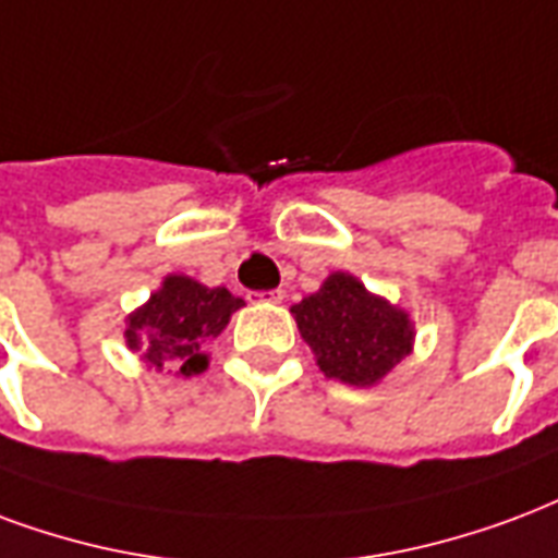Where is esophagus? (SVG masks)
<instances>
[{
  "label": "esophagus",
  "instance_id": "34e87169",
  "mask_svg": "<svg viewBox=\"0 0 558 558\" xmlns=\"http://www.w3.org/2000/svg\"><path fill=\"white\" fill-rule=\"evenodd\" d=\"M254 301H268V304H280V301H283V292H280V290L254 292Z\"/></svg>",
  "mask_w": 558,
  "mask_h": 558
}]
</instances>
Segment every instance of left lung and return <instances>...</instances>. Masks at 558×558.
Returning a JSON list of instances; mask_svg holds the SVG:
<instances>
[{"label":"left lung","instance_id":"left-lung-1","mask_svg":"<svg viewBox=\"0 0 558 558\" xmlns=\"http://www.w3.org/2000/svg\"><path fill=\"white\" fill-rule=\"evenodd\" d=\"M301 340L328 378L375 387L414 352V322L399 304L375 295L349 271H331L322 287L292 304Z\"/></svg>","mask_w":558,"mask_h":558}]
</instances>
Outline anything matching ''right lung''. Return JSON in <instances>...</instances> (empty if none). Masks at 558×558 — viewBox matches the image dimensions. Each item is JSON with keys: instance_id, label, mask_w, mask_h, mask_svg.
<instances>
[{"instance_id": "add662e5", "label": "right lung", "mask_w": 558, "mask_h": 558, "mask_svg": "<svg viewBox=\"0 0 558 558\" xmlns=\"http://www.w3.org/2000/svg\"><path fill=\"white\" fill-rule=\"evenodd\" d=\"M239 307H245V301L225 287L168 275L162 287L126 316L123 342L147 369L162 373L165 366H177L174 375H201L209 366L206 342L225 331Z\"/></svg>"}]
</instances>
